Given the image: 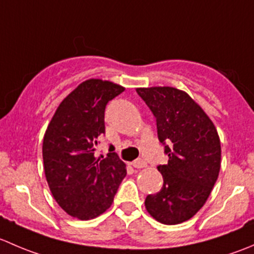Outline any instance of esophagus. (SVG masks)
I'll return each mask as SVG.
<instances>
[{
  "label": "esophagus",
  "mask_w": 254,
  "mask_h": 254,
  "mask_svg": "<svg viewBox=\"0 0 254 254\" xmlns=\"http://www.w3.org/2000/svg\"><path fill=\"white\" fill-rule=\"evenodd\" d=\"M131 165H132V167H135V168H145L146 166H147V162H146L145 160H141V158H140V160L134 161Z\"/></svg>",
  "instance_id": "esophagus-1"
}]
</instances>
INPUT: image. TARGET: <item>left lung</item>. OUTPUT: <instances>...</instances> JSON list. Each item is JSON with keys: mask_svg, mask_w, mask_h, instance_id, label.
Segmentation results:
<instances>
[{"mask_svg": "<svg viewBox=\"0 0 254 254\" xmlns=\"http://www.w3.org/2000/svg\"><path fill=\"white\" fill-rule=\"evenodd\" d=\"M136 92L156 118L158 140L168 156L167 165L157 166L163 177L162 189L146 196V210L161 224H181L201 209L219 177V135L186 92L173 87Z\"/></svg>", "mask_w": 254, "mask_h": 254, "instance_id": "obj_1", "label": "left lung"}]
</instances>
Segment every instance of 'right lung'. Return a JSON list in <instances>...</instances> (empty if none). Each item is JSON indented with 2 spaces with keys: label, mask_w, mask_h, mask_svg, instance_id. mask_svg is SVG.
<instances>
[{
  "label": "right lung",
  "mask_w": 254,
  "mask_h": 254,
  "mask_svg": "<svg viewBox=\"0 0 254 254\" xmlns=\"http://www.w3.org/2000/svg\"><path fill=\"white\" fill-rule=\"evenodd\" d=\"M122 86L87 79L56 109L43 141L45 177L58 204L73 217L89 220L103 214L127 176L125 163L114 147L96 157L106 134L104 112Z\"/></svg>",
  "instance_id": "add662e5"
}]
</instances>
